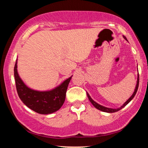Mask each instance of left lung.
Segmentation results:
<instances>
[{
    "instance_id": "left-lung-1",
    "label": "left lung",
    "mask_w": 148,
    "mask_h": 148,
    "mask_svg": "<svg viewBox=\"0 0 148 148\" xmlns=\"http://www.w3.org/2000/svg\"><path fill=\"white\" fill-rule=\"evenodd\" d=\"M123 38H125V40H126L127 41V39L126 38V37L123 36ZM138 85H139V74H138V77H137V82H136V87H135V89H134V91L133 92V93H132V95H131V97H130V98L127 100V101L125 102V103L122 105V106L121 107L118 108H107V107H105V106H102V105L99 104L97 103V102H96L95 101H94L93 100H92L91 99V97H90V95H89L88 92H87V97H88V99L90 101V102H91V104L93 105V106L96 108L97 109H98L99 110H101V111L102 112H107V113H114V112H117L119 111V110H120L121 109H122L123 108H124L125 106L127 104H129L130 102H131L132 101V99L134 98L135 95H136V92H137V90H138Z\"/></svg>"
}]
</instances>
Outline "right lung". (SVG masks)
<instances>
[{
	"instance_id": "add662e5",
	"label": "right lung",
	"mask_w": 148,
	"mask_h": 148,
	"mask_svg": "<svg viewBox=\"0 0 148 148\" xmlns=\"http://www.w3.org/2000/svg\"><path fill=\"white\" fill-rule=\"evenodd\" d=\"M14 77L17 94L23 104L36 113L50 114L59 110L64 104L66 90L72 76L49 91H37L29 87L20 77L17 72V59Z\"/></svg>"
}]
</instances>
